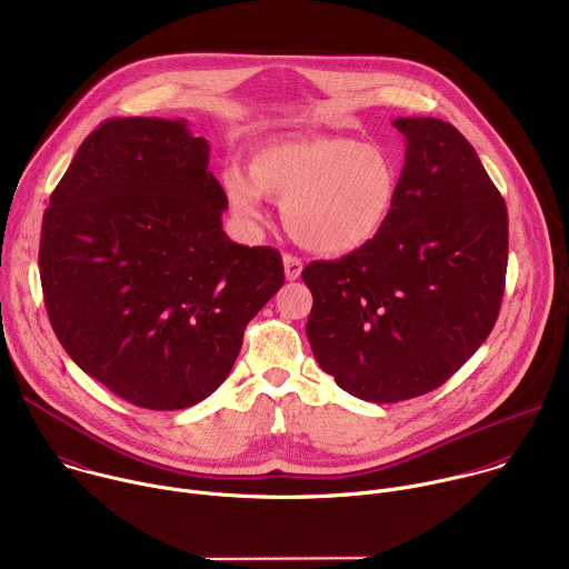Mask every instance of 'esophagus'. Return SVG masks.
Masks as SVG:
<instances>
[{
  "label": "esophagus",
  "mask_w": 569,
  "mask_h": 569,
  "mask_svg": "<svg viewBox=\"0 0 569 569\" xmlns=\"http://www.w3.org/2000/svg\"><path fill=\"white\" fill-rule=\"evenodd\" d=\"M283 270H286V279L288 281H295L301 277V270H303V263L299 257L295 254H283Z\"/></svg>",
  "instance_id": "esophagus-1"
}]
</instances>
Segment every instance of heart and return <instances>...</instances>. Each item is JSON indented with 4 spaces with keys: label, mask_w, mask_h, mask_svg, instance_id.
<instances>
[{
    "label": "heart",
    "mask_w": 569,
    "mask_h": 569,
    "mask_svg": "<svg viewBox=\"0 0 569 569\" xmlns=\"http://www.w3.org/2000/svg\"><path fill=\"white\" fill-rule=\"evenodd\" d=\"M222 187L231 211L254 222L263 193L281 198L288 231L319 254L356 252L389 222L400 171L380 146L351 137H290L259 146L250 173L229 167Z\"/></svg>",
    "instance_id": "b5f03b06"
}]
</instances>
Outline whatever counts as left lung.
Wrapping results in <instances>:
<instances>
[{
	"mask_svg": "<svg viewBox=\"0 0 569 569\" xmlns=\"http://www.w3.org/2000/svg\"><path fill=\"white\" fill-rule=\"evenodd\" d=\"M405 167L369 246L312 261L306 336L356 398L398 402L441 387L489 338L509 259L505 198L466 137L441 119H396Z\"/></svg>",
	"mask_w": 569,
	"mask_h": 569,
	"instance_id": "8db88e82",
	"label": "left lung"
}]
</instances>
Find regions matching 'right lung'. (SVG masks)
I'll return each mask as SVG.
<instances>
[{"label": "right lung", "mask_w": 569, "mask_h": 569, "mask_svg": "<svg viewBox=\"0 0 569 569\" xmlns=\"http://www.w3.org/2000/svg\"><path fill=\"white\" fill-rule=\"evenodd\" d=\"M227 196L187 121H103L42 218L40 281L69 358L146 410H184L229 376L283 286L274 248L222 231Z\"/></svg>", "instance_id": "right-lung-1"}]
</instances>
